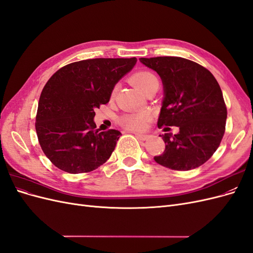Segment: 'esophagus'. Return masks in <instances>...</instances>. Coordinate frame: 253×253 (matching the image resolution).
Masks as SVG:
<instances>
[{"instance_id":"1","label":"esophagus","mask_w":253,"mask_h":253,"mask_svg":"<svg viewBox=\"0 0 253 253\" xmlns=\"http://www.w3.org/2000/svg\"><path fill=\"white\" fill-rule=\"evenodd\" d=\"M135 136L137 138L140 139V140H147L149 138V135H145V134H139V133H134Z\"/></svg>"}]
</instances>
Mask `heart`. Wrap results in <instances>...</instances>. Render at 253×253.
Listing matches in <instances>:
<instances>
[{
    "label": "heart",
    "mask_w": 253,
    "mask_h": 253,
    "mask_svg": "<svg viewBox=\"0 0 253 253\" xmlns=\"http://www.w3.org/2000/svg\"><path fill=\"white\" fill-rule=\"evenodd\" d=\"M129 81L133 85L141 90L142 93L147 89L153 83L158 81L156 76L149 71H139L133 74L129 78ZM115 89L112 91L114 96ZM150 119V114L148 112H139L135 114H126L118 119L119 125L131 131H140L147 126V122Z\"/></svg>",
    "instance_id": "obj_1"
}]
</instances>
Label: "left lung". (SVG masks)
<instances>
[{
	"label": "left lung",
	"mask_w": 253,
	"mask_h": 253,
	"mask_svg": "<svg viewBox=\"0 0 253 253\" xmlns=\"http://www.w3.org/2000/svg\"><path fill=\"white\" fill-rule=\"evenodd\" d=\"M163 80L165 98L157 126H178L160 135L165 152L155 162L177 171L204 165L219 147L226 129L227 108L218 82L206 67L180 57L140 58Z\"/></svg>",
	"instance_id": "left-lung-1"
}]
</instances>
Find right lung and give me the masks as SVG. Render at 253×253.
Wrapping results in <instances>:
<instances>
[{"mask_svg": "<svg viewBox=\"0 0 253 253\" xmlns=\"http://www.w3.org/2000/svg\"><path fill=\"white\" fill-rule=\"evenodd\" d=\"M136 58H96L61 67L45 84L38 104L36 131L44 154L71 174L96 170L108 160L121 133L99 132L95 109L136 64Z\"/></svg>", "mask_w": 253, "mask_h": 253, "instance_id": "right-lung-1", "label": "right lung"}]
</instances>
